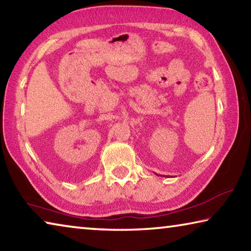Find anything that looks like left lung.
<instances>
[{"label":"left lung","mask_w":251,"mask_h":251,"mask_svg":"<svg viewBox=\"0 0 251 251\" xmlns=\"http://www.w3.org/2000/svg\"><path fill=\"white\" fill-rule=\"evenodd\" d=\"M156 175H157V174H156ZM157 176H160V175H157Z\"/></svg>","instance_id":"obj_1"}]
</instances>
